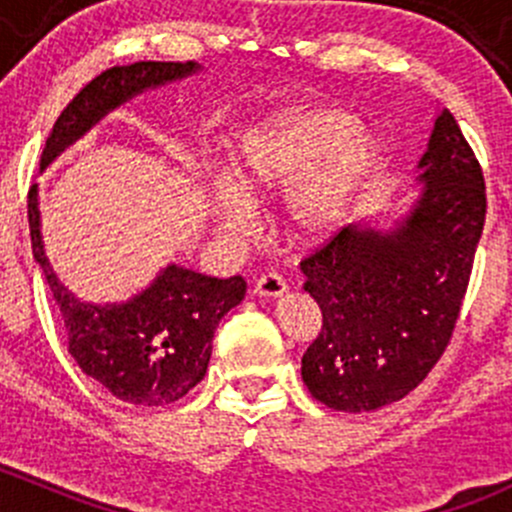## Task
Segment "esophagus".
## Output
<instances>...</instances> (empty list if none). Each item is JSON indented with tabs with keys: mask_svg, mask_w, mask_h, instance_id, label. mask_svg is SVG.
<instances>
[{
	"mask_svg": "<svg viewBox=\"0 0 512 512\" xmlns=\"http://www.w3.org/2000/svg\"><path fill=\"white\" fill-rule=\"evenodd\" d=\"M285 292L287 285L277 272H267L255 282V294H260V297H282Z\"/></svg>",
	"mask_w": 512,
	"mask_h": 512,
	"instance_id": "esophagus-1",
	"label": "esophagus"
}]
</instances>
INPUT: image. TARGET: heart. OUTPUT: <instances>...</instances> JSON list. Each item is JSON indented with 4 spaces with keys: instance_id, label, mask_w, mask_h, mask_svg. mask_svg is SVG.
Here are the masks:
<instances>
[{
    "instance_id": "heart-1",
    "label": "heart",
    "mask_w": 512,
    "mask_h": 512,
    "mask_svg": "<svg viewBox=\"0 0 512 512\" xmlns=\"http://www.w3.org/2000/svg\"><path fill=\"white\" fill-rule=\"evenodd\" d=\"M347 108H294L272 116L242 138L230 185L213 190L215 220L232 235L252 227V205L287 195L289 227L302 240L337 230L354 198L374 175L381 143L359 131Z\"/></svg>"
}]
</instances>
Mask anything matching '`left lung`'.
Here are the masks:
<instances>
[{
  "instance_id": "left-lung-1",
  "label": "left lung",
  "mask_w": 512,
  "mask_h": 512,
  "mask_svg": "<svg viewBox=\"0 0 512 512\" xmlns=\"http://www.w3.org/2000/svg\"><path fill=\"white\" fill-rule=\"evenodd\" d=\"M418 168L421 195L394 230L342 227L302 260L304 289L322 309L302 379L334 411L404 399L456 329L488 205L483 168L446 108Z\"/></svg>"
}]
</instances>
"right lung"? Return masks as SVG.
I'll list each match as a JSON object with an SVG mask.
<instances>
[{
  "label": "right lung",
  "mask_w": 512,
  "mask_h": 512,
  "mask_svg": "<svg viewBox=\"0 0 512 512\" xmlns=\"http://www.w3.org/2000/svg\"><path fill=\"white\" fill-rule=\"evenodd\" d=\"M198 69L195 61H136L101 71L56 118L41 153V170L128 98ZM27 213L34 260L59 304L69 354L81 371L123 404L165 406L183 399L208 371L215 329L242 302L245 280L240 275L218 280L168 265L131 302L96 307L61 285L46 260L36 185L29 188Z\"/></svg>",
  "instance_id": "1"
}]
</instances>
